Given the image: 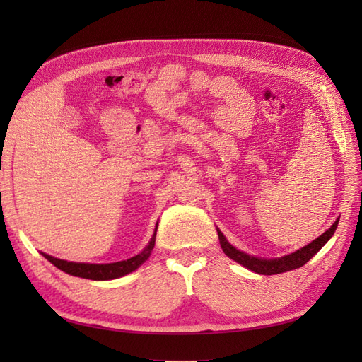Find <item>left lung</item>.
<instances>
[{
  "mask_svg": "<svg viewBox=\"0 0 362 362\" xmlns=\"http://www.w3.org/2000/svg\"><path fill=\"white\" fill-rule=\"evenodd\" d=\"M337 226H338V221H335L334 225L327 229L326 233H323L319 238L313 240L310 245H306L305 247L293 252V254H290V255L281 257L276 259H262V258L246 255L245 252H240L234 246L229 245L226 242V238L223 237V234L218 231V229H217V234H218V242H221V247L223 249L225 254L231 259L237 261L238 264L247 267L252 272L259 273V275H278V273L299 269L303 264H306V262H308L317 254V252H319L326 245L327 240L334 235Z\"/></svg>",
  "mask_w": 362,
  "mask_h": 362,
  "instance_id": "1",
  "label": "left lung"
}]
</instances>
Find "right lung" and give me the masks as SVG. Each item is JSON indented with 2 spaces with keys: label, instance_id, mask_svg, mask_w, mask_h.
Segmentation results:
<instances>
[{
  "label": "right lung",
  "instance_id": "right-lung-1",
  "mask_svg": "<svg viewBox=\"0 0 362 362\" xmlns=\"http://www.w3.org/2000/svg\"><path fill=\"white\" fill-rule=\"evenodd\" d=\"M156 234H157V228L156 233L152 235L149 245L144 249L141 254L125 259V261H119V262H110V264H87V262H71V261H64L54 258L48 254H42L49 262H52L57 269L63 270L64 273H69L72 276H78V278H86V279H92V281H107V279H115L119 276H124L127 273L136 270L140 264L149 258L151 250L156 246Z\"/></svg>",
  "mask_w": 362,
  "mask_h": 362
}]
</instances>
